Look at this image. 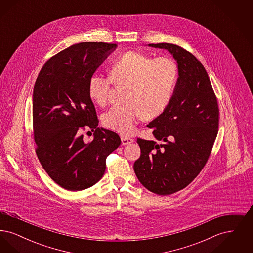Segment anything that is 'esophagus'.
I'll use <instances>...</instances> for the list:
<instances>
[{
	"instance_id": "34e87169",
	"label": "esophagus",
	"mask_w": 253,
	"mask_h": 253,
	"mask_svg": "<svg viewBox=\"0 0 253 253\" xmlns=\"http://www.w3.org/2000/svg\"><path fill=\"white\" fill-rule=\"evenodd\" d=\"M132 142V138L127 137V136H121V143H122V145L131 144Z\"/></svg>"
}]
</instances>
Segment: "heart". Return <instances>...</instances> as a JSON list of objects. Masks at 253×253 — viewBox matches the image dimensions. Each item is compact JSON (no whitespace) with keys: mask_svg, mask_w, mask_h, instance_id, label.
Instances as JSON below:
<instances>
[{"mask_svg":"<svg viewBox=\"0 0 253 253\" xmlns=\"http://www.w3.org/2000/svg\"><path fill=\"white\" fill-rule=\"evenodd\" d=\"M110 76L94 74L89 80L88 93L98 105H105L112 81L128 86L124 97L127 103L112 107L103 116L107 128L128 135L142 117L152 120L166 110L174 95L179 72L177 63L170 58L153 60L142 53L128 51L113 62Z\"/></svg>","mask_w":253,"mask_h":253,"instance_id":"1","label":"heart"}]
</instances>
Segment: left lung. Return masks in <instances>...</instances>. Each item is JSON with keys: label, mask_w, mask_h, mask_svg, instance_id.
<instances>
[{"label": "left lung", "mask_w": 253, "mask_h": 253, "mask_svg": "<svg viewBox=\"0 0 253 253\" xmlns=\"http://www.w3.org/2000/svg\"><path fill=\"white\" fill-rule=\"evenodd\" d=\"M148 46L167 50L179 76L168 107L147 125L156 141L136 140L141 155L133 169L147 190L168 195L186 188L204 168L216 138L219 109L208 73L193 54L170 43Z\"/></svg>", "instance_id": "1"}]
</instances>
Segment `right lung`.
<instances>
[{
	"mask_svg": "<svg viewBox=\"0 0 253 253\" xmlns=\"http://www.w3.org/2000/svg\"><path fill=\"white\" fill-rule=\"evenodd\" d=\"M118 47L81 42L45 62L37 78L32 115L37 157L52 180L68 191H83L101 179L106 157L121 144L118 133L98 128L88 93L89 80ZM94 133L86 144L81 132Z\"/></svg>",
	"mask_w": 253,
	"mask_h": 253,
	"instance_id": "add662e5",
	"label": "right lung"
}]
</instances>
